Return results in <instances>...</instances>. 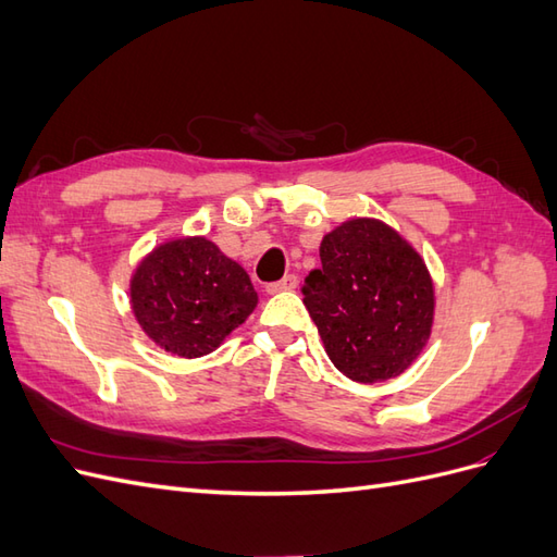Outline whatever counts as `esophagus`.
Returning <instances> with one entry per match:
<instances>
[{
	"label": "esophagus",
	"instance_id": "esophagus-1",
	"mask_svg": "<svg viewBox=\"0 0 557 557\" xmlns=\"http://www.w3.org/2000/svg\"><path fill=\"white\" fill-rule=\"evenodd\" d=\"M297 288V276L295 274H288L283 276L281 281H274L267 285V293L269 295H276V293H285V290H295Z\"/></svg>",
	"mask_w": 557,
	"mask_h": 557
}]
</instances>
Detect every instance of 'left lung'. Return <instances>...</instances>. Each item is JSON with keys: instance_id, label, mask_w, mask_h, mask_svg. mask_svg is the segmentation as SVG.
<instances>
[{"instance_id": "1", "label": "left lung", "mask_w": 557, "mask_h": 557, "mask_svg": "<svg viewBox=\"0 0 557 557\" xmlns=\"http://www.w3.org/2000/svg\"><path fill=\"white\" fill-rule=\"evenodd\" d=\"M301 285L334 367L358 383L399 376L425 348L434 285L418 250L376 218H350L320 242Z\"/></svg>"}]
</instances>
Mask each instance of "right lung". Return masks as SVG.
Instances as JSON below:
<instances>
[{
    "label": "right lung",
    "mask_w": 557,
    "mask_h": 557,
    "mask_svg": "<svg viewBox=\"0 0 557 557\" xmlns=\"http://www.w3.org/2000/svg\"><path fill=\"white\" fill-rule=\"evenodd\" d=\"M132 311L150 342L178 358H201L258 307L246 269L207 237L153 248L129 278Z\"/></svg>",
    "instance_id": "right-lung-1"
}]
</instances>
